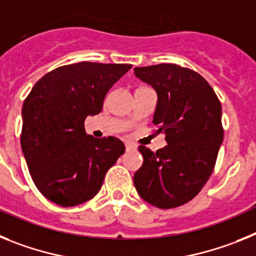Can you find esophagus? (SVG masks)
I'll list each match as a JSON object with an SVG mask.
<instances>
[{"instance_id":"obj_1","label":"esophagus","mask_w":256,"mask_h":256,"mask_svg":"<svg viewBox=\"0 0 256 256\" xmlns=\"http://www.w3.org/2000/svg\"><path fill=\"white\" fill-rule=\"evenodd\" d=\"M125 146H126V150H136V146H135L132 143H130V142H125Z\"/></svg>"}]
</instances>
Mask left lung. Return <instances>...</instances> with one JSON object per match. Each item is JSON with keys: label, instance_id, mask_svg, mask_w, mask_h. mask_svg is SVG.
Wrapping results in <instances>:
<instances>
[{"label": "left lung", "instance_id": "8db88e82", "mask_svg": "<svg viewBox=\"0 0 256 256\" xmlns=\"http://www.w3.org/2000/svg\"><path fill=\"white\" fill-rule=\"evenodd\" d=\"M135 76L158 95L153 124L168 143L157 152L139 146L144 161L135 188L156 208H178L198 194L214 170L224 135L220 102L200 73L178 64L136 66Z\"/></svg>", "mask_w": 256, "mask_h": 256}]
</instances>
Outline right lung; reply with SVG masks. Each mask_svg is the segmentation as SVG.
I'll use <instances>...</instances> for the list:
<instances>
[{
	"mask_svg": "<svg viewBox=\"0 0 256 256\" xmlns=\"http://www.w3.org/2000/svg\"><path fill=\"white\" fill-rule=\"evenodd\" d=\"M131 66L92 62L59 66L26 98L22 150L33 183L51 202L70 208L92 198L125 152L117 138L86 134L85 120L102 112L106 92Z\"/></svg>",
	"mask_w": 256,
	"mask_h": 256,
	"instance_id": "1",
	"label": "right lung"
}]
</instances>
